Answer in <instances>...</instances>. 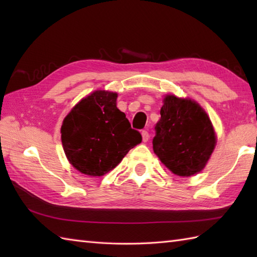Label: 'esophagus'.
<instances>
[{"label":"esophagus","mask_w":257,"mask_h":257,"mask_svg":"<svg viewBox=\"0 0 257 257\" xmlns=\"http://www.w3.org/2000/svg\"><path fill=\"white\" fill-rule=\"evenodd\" d=\"M141 136H143V141H144V143H147V141H148L149 138H150L149 133L147 132V130H143V132H141Z\"/></svg>","instance_id":"1"}]
</instances>
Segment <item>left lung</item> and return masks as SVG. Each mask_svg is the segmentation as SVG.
<instances>
[{
	"label": "left lung",
	"instance_id": "obj_1",
	"mask_svg": "<svg viewBox=\"0 0 257 257\" xmlns=\"http://www.w3.org/2000/svg\"><path fill=\"white\" fill-rule=\"evenodd\" d=\"M161 118L152 140L160 161L179 177L200 173L216 146V135L209 114L189 97L167 94L162 99Z\"/></svg>",
	"mask_w": 257,
	"mask_h": 257
}]
</instances>
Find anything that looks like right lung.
<instances>
[{
  "label": "right lung",
  "instance_id": "obj_1",
  "mask_svg": "<svg viewBox=\"0 0 257 257\" xmlns=\"http://www.w3.org/2000/svg\"><path fill=\"white\" fill-rule=\"evenodd\" d=\"M117 92L97 89L76 103L63 120L65 156L86 176L101 177L111 171L143 140L117 108Z\"/></svg>",
  "mask_w": 257,
  "mask_h": 257
}]
</instances>
